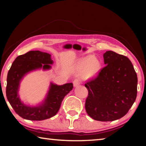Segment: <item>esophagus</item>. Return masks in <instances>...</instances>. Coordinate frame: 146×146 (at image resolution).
I'll return each instance as SVG.
<instances>
[{
    "label": "esophagus",
    "instance_id": "esophagus-1",
    "mask_svg": "<svg viewBox=\"0 0 146 146\" xmlns=\"http://www.w3.org/2000/svg\"><path fill=\"white\" fill-rule=\"evenodd\" d=\"M80 84V82L78 80V79H75V80L73 81L74 87H77V86H78Z\"/></svg>",
    "mask_w": 146,
    "mask_h": 146
}]
</instances>
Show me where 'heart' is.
I'll list each match as a JSON object with an SVG mask.
<instances>
[{
	"mask_svg": "<svg viewBox=\"0 0 146 146\" xmlns=\"http://www.w3.org/2000/svg\"><path fill=\"white\" fill-rule=\"evenodd\" d=\"M78 68L84 71V75L86 77L91 78L97 75L100 68V64L97 58L92 56H87L82 58L78 63Z\"/></svg>",
	"mask_w": 146,
	"mask_h": 146,
	"instance_id": "heart-1",
	"label": "heart"
}]
</instances>
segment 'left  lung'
Here are the masks:
<instances>
[{"instance_id": "8db88e82", "label": "left lung", "mask_w": 146, "mask_h": 146, "mask_svg": "<svg viewBox=\"0 0 146 146\" xmlns=\"http://www.w3.org/2000/svg\"><path fill=\"white\" fill-rule=\"evenodd\" d=\"M103 56L106 66L85 84L88 90L85 108L94 120L108 122L127 114L137 98L138 79L125 56L108 51Z\"/></svg>"}]
</instances>
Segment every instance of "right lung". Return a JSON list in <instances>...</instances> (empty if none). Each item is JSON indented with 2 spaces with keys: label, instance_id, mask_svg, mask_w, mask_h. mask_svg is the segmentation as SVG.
<instances>
[{
  "label": "right lung",
  "instance_id": "right-lung-1",
  "mask_svg": "<svg viewBox=\"0 0 146 146\" xmlns=\"http://www.w3.org/2000/svg\"><path fill=\"white\" fill-rule=\"evenodd\" d=\"M53 61L51 55L40 51H30L18 56L12 64L7 76L6 97L11 107L20 117L26 120H43L55 116L60 109L64 97L73 90V84L58 86L50 83L46 97L37 106L24 104L20 99V82L26 74L39 69L50 70Z\"/></svg>",
  "mask_w": 146,
  "mask_h": 146
}]
</instances>
